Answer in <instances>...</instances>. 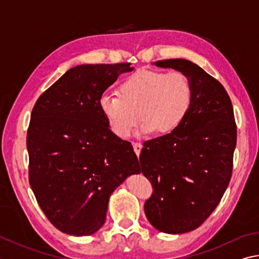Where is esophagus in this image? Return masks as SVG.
<instances>
[{
    "label": "esophagus",
    "mask_w": 259,
    "mask_h": 259,
    "mask_svg": "<svg viewBox=\"0 0 259 259\" xmlns=\"http://www.w3.org/2000/svg\"><path fill=\"white\" fill-rule=\"evenodd\" d=\"M133 146H134V150H135V153L137 154V156H139L140 152H142L143 145L140 144V143H134V144H133Z\"/></svg>",
    "instance_id": "esophagus-1"
}]
</instances>
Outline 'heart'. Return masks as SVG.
I'll return each mask as SVG.
<instances>
[{
    "mask_svg": "<svg viewBox=\"0 0 259 259\" xmlns=\"http://www.w3.org/2000/svg\"><path fill=\"white\" fill-rule=\"evenodd\" d=\"M191 97V84L182 72L140 70L120 84L119 95L104 94L100 107L116 137L128 138L138 116L143 133L167 135L186 119Z\"/></svg>",
    "mask_w": 259,
    "mask_h": 259,
    "instance_id": "b5f03b06",
    "label": "heart"
}]
</instances>
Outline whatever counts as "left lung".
I'll return each instance as SVG.
<instances>
[{"instance_id": "obj_1", "label": "left lung", "mask_w": 259, "mask_h": 259, "mask_svg": "<svg viewBox=\"0 0 259 259\" xmlns=\"http://www.w3.org/2000/svg\"><path fill=\"white\" fill-rule=\"evenodd\" d=\"M188 78L189 112L171 134L144 143L139 156L153 194L145 214L158 231L179 234L200 227L220 204L231 180L237 124L227 91L191 61L162 60Z\"/></svg>"}]
</instances>
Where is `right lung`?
<instances>
[{"mask_svg": "<svg viewBox=\"0 0 259 259\" xmlns=\"http://www.w3.org/2000/svg\"><path fill=\"white\" fill-rule=\"evenodd\" d=\"M131 63L68 70L36 101L27 131L29 185L50 222L70 236L105 223L112 192L139 173L131 143L110 130L100 100Z\"/></svg>", "mask_w": 259, "mask_h": 259, "instance_id": "1", "label": "right lung"}]
</instances>
